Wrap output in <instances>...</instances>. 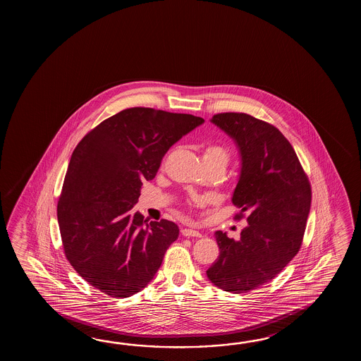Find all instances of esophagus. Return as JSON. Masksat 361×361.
<instances>
[{
	"label": "esophagus",
	"instance_id": "1",
	"mask_svg": "<svg viewBox=\"0 0 361 361\" xmlns=\"http://www.w3.org/2000/svg\"><path fill=\"white\" fill-rule=\"evenodd\" d=\"M180 232L185 238H201L202 236L199 231L191 230V228H183Z\"/></svg>",
	"mask_w": 361,
	"mask_h": 361
}]
</instances>
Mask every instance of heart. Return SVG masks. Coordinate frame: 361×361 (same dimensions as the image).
Returning <instances> with one entry per match:
<instances>
[{
    "mask_svg": "<svg viewBox=\"0 0 361 361\" xmlns=\"http://www.w3.org/2000/svg\"><path fill=\"white\" fill-rule=\"evenodd\" d=\"M228 151L221 145H209L202 149V160L222 162L226 166V164L228 162Z\"/></svg>",
    "mask_w": 361,
    "mask_h": 361,
    "instance_id": "obj_1",
    "label": "heart"
}]
</instances>
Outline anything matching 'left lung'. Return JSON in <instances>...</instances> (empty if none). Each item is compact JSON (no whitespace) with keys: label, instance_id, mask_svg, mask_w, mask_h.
Wrapping results in <instances>:
<instances>
[{"label":"left lung","instance_id":"8db88e82","mask_svg":"<svg viewBox=\"0 0 361 361\" xmlns=\"http://www.w3.org/2000/svg\"><path fill=\"white\" fill-rule=\"evenodd\" d=\"M235 140L241 157L232 196L247 214L240 240L215 232L218 259L207 279L224 292L244 293L267 284L300 252L311 207V185L289 140L253 116L226 112L210 120Z\"/></svg>","mask_w":361,"mask_h":361}]
</instances>
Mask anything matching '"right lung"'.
<instances>
[{
	"label": "right lung",
	"instance_id": "obj_1",
	"mask_svg": "<svg viewBox=\"0 0 361 361\" xmlns=\"http://www.w3.org/2000/svg\"><path fill=\"white\" fill-rule=\"evenodd\" d=\"M204 123L187 114L134 107L100 123L77 145L58 201L64 253L77 274L115 298L140 292L179 235L133 207L170 147Z\"/></svg>",
	"mask_w": 361,
	"mask_h": 361
}]
</instances>
